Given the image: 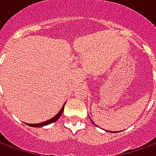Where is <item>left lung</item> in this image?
<instances>
[{"label":"left lung","instance_id":"left-lung-1","mask_svg":"<svg viewBox=\"0 0 156 156\" xmlns=\"http://www.w3.org/2000/svg\"><path fill=\"white\" fill-rule=\"evenodd\" d=\"M92 122H93V121H92ZM93 124H94V122H93Z\"/></svg>","mask_w":156,"mask_h":156}]
</instances>
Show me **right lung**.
Returning <instances> with one entry per match:
<instances>
[{
	"instance_id": "1",
	"label": "right lung",
	"mask_w": 156,
	"mask_h": 156,
	"mask_svg": "<svg viewBox=\"0 0 156 156\" xmlns=\"http://www.w3.org/2000/svg\"><path fill=\"white\" fill-rule=\"evenodd\" d=\"M64 105L62 106V109L60 110V111H59V113H58V115H56V116H54L53 118H51V119L46 121V122H43V123H41V124H27V125H29V126H32V127H41V126H45V125H48V124H51V123L56 122V121L58 120V119L60 118V116L62 115V111H63V109H64Z\"/></svg>"
}]
</instances>
